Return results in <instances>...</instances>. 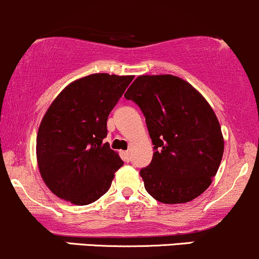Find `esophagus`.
<instances>
[{
	"instance_id": "esophagus-1",
	"label": "esophagus",
	"mask_w": 259,
	"mask_h": 259,
	"mask_svg": "<svg viewBox=\"0 0 259 259\" xmlns=\"http://www.w3.org/2000/svg\"><path fill=\"white\" fill-rule=\"evenodd\" d=\"M122 154H123V158H124V161H127V162H128L130 159H131V154H130V152H128V151H124V152H122Z\"/></svg>"
}]
</instances>
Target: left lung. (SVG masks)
Here are the masks:
<instances>
[{"mask_svg":"<svg viewBox=\"0 0 259 259\" xmlns=\"http://www.w3.org/2000/svg\"><path fill=\"white\" fill-rule=\"evenodd\" d=\"M124 97L140 106L154 145L152 162L140 172L146 191L166 204L201 196L225 149L221 124L206 98L172 74L138 76Z\"/></svg>","mask_w":259,"mask_h":259,"instance_id":"1","label":"left lung"}]
</instances>
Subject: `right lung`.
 Listing matches in <instances>:
<instances>
[{
	"label": "right lung",
	"instance_id": "right-lung-1",
	"mask_svg": "<svg viewBox=\"0 0 259 259\" xmlns=\"http://www.w3.org/2000/svg\"><path fill=\"white\" fill-rule=\"evenodd\" d=\"M133 76L93 73L71 82L45 113L36 140L37 164L53 194L77 206L111 187L121 157L103 143L107 118Z\"/></svg>",
	"mask_w": 259,
	"mask_h": 259
}]
</instances>
